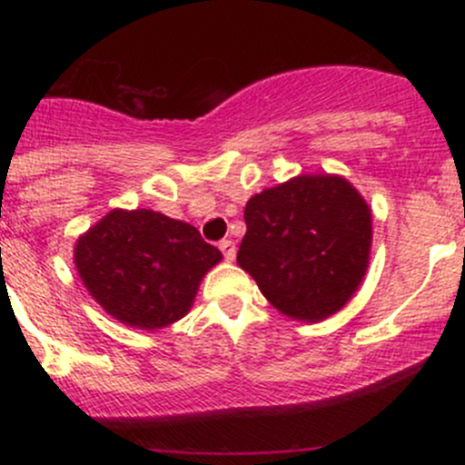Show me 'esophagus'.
Returning <instances> with one entry per match:
<instances>
[{"instance_id": "1", "label": "esophagus", "mask_w": 465, "mask_h": 465, "mask_svg": "<svg viewBox=\"0 0 465 465\" xmlns=\"http://www.w3.org/2000/svg\"><path fill=\"white\" fill-rule=\"evenodd\" d=\"M218 247H221L227 262H233V260H236V244H233L232 240H221V244H218Z\"/></svg>"}]
</instances>
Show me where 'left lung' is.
Listing matches in <instances>:
<instances>
[{
    "instance_id": "obj_1",
    "label": "left lung",
    "mask_w": 465,
    "mask_h": 465,
    "mask_svg": "<svg viewBox=\"0 0 465 465\" xmlns=\"http://www.w3.org/2000/svg\"><path fill=\"white\" fill-rule=\"evenodd\" d=\"M238 264L286 317L323 322L367 273L371 210L348 179L300 174L251 196Z\"/></svg>"
}]
</instances>
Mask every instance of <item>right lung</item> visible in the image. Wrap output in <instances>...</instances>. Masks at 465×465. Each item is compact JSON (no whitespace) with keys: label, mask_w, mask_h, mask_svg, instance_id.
<instances>
[{"label":"right lung","mask_w":465,"mask_h":465,"mask_svg":"<svg viewBox=\"0 0 465 465\" xmlns=\"http://www.w3.org/2000/svg\"><path fill=\"white\" fill-rule=\"evenodd\" d=\"M223 253L199 229L153 210H114L78 238L74 264L89 295L117 322L159 330L185 317Z\"/></svg>","instance_id":"right-lung-1"}]
</instances>
